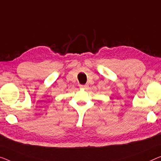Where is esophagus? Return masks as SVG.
Returning a JSON list of instances; mask_svg holds the SVG:
<instances>
[{
	"instance_id": "obj_1",
	"label": "esophagus",
	"mask_w": 161,
	"mask_h": 161,
	"mask_svg": "<svg viewBox=\"0 0 161 161\" xmlns=\"http://www.w3.org/2000/svg\"><path fill=\"white\" fill-rule=\"evenodd\" d=\"M80 87L81 89H83V90H87L88 88L87 85H80Z\"/></svg>"
}]
</instances>
